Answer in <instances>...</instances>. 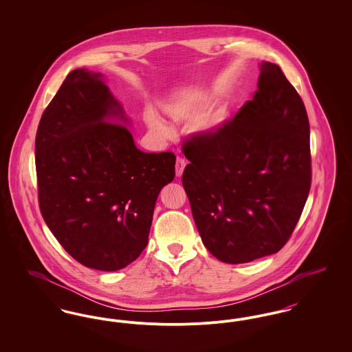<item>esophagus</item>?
Returning <instances> with one entry per match:
<instances>
[{
	"instance_id": "obj_1",
	"label": "esophagus",
	"mask_w": 352,
	"mask_h": 352,
	"mask_svg": "<svg viewBox=\"0 0 352 352\" xmlns=\"http://www.w3.org/2000/svg\"><path fill=\"white\" fill-rule=\"evenodd\" d=\"M184 168H186V161H184V158L178 157V158H177V162H175V174H177V177H182Z\"/></svg>"
}]
</instances>
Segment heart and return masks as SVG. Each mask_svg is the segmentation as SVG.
I'll list each match as a JSON object with an SVG mask.
<instances>
[{
    "label": "heart",
    "instance_id": "heart-1",
    "mask_svg": "<svg viewBox=\"0 0 352 352\" xmlns=\"http://www.w3.org/2000/svg\"><path fill=\"white\" fill-rule=\"evenodd\" d=\"M214 104V98L208 94H203L201 96L190 101H175L166 107L170 115H201ZM231 118V112L228 107H219L218 109L207 118L199 128V132L206 137H212L220 133ZM145 121L148 126L161 134L168 133L166 125L158 118L153 111H146Z\"/></svg>",
    "mask_w": 352,
    "mask_h": 352
}]
</instances>
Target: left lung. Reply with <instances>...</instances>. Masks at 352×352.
<instances>
[{
	"label": "left lung",
	"mask_w": 352,
	"mask_h": 352,
	"mask_svg": "<svg viewBox=\"0 0 352 352\" xmlns=\"http://www.w3.org/2000/svg\"><path fill=\"white\" fill-rule=\"evenodd\" d=\"M258 89L212 137L184 144L182 177L204 247L227 264L280 251L311 184L310 125L281 68L260 63Z\"/></svg>",
	"instance_id": "8db88e82"
}]
</instances>
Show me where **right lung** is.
Segmentation results:
<instances>
[{"mask_svg":"<svg viewBox=\"0 0 352 352\" xmlns=\"http://www.w3.org/2000/svg\"><path fill=\"white\" fill-rule=\"evenodd\" d=\"M100 72L78 68L38 125L35 168L42 217L84 267L125 268L148 244L154 206L175 175L171 151L145 153Z\"/></svg>","mask_w":352,"mask_h":352,"instance_id":"add662e5","label":"right lung"}]
</instances>
